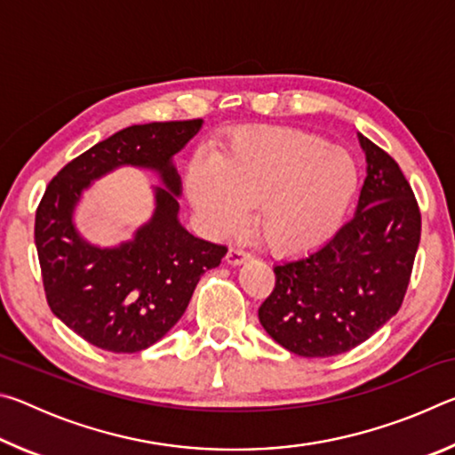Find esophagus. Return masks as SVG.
<instances>
[{"label": "esophagus", "instance_id": "34e87169", "mask_svg": "<svg viewBox=\"0 0 455 455\" xmlns=\"http://www.w3.org/2000/svg\"><path fill=\"white\" fill-rule=\"evenodd\" d=\"M249 259H251L249 252L243 251V249H236V246H230L228 252H227V263L233 265V267L243 265L244 260H249Z\"/></svg>", "mask_w": 455, "mask_h": 455}]
</instances>
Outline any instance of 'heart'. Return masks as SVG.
I'll list each match as a JSON object with an SVG mask.
<instances>
[{
	"label": "heart",
	"instance_id": "1",
	"mask_svg": "<svg viewBox=\"0 0 455 455\" xmlns=\"http://www.w3.org/2000/svg\"><path fill=\"white\" fill-rule=\"evenodd\" d=\"M349 152L292 128L244 130L217 158L192 160L187 195L204 230L225 236L255 206V230L279 255L311 251L335 233L357 190Z\"/></svg>",
	"mask_w": 455,
	"mask_h": 455
}]
</instances>
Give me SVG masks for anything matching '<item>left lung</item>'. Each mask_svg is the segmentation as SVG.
Masks as SVG:
<instances>
[{
  "instance_id": "8db88e82",
  "label": "left lung",
  "mask_w": 455,
  "mask_h": 455,
  "mask_svg": "<svg viewBox=\"0 0 455 455\" xmlns=\"http://www.w3.org/2000/svg\"><path fill=\"white\" fill-rule=\"evenodd\" d=\"M367 176L353 219L305 257L275 265V289L259 321L301 357L351 351L402 307L421 236L410 182L387 152L363 134Z\"/></svg>"
}]
</instances>
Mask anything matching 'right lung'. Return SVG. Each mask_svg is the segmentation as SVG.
<instances>
[{
	"instance_id": "add662e5",
	"label": "right lung",
	"mask_w": 455,
	"mask_h": 455,
	"mask_svg": "<svg viewBox=\"0 0 455 455\" xmlns=\"http://www.w3.org/2000/svg\"><path fill=\"white\" fill-rule=\"evenodd\" d=\"M203 120L150 122L120 130L53 176L36 212V249L52 313L88 343L138 353L160 341L187 311L203 273L227 246L190 235L179 220L180 176L174 154ZM120 165L159 174L155 212L130 242L98 247L75 228L73 212L91 182Z\"/></svg>"
}]
</instances>
